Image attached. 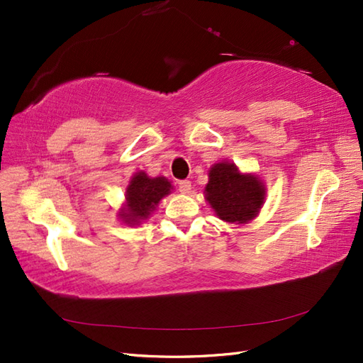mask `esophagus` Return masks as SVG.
Listing matches in <instances>:
<instances>
[{
  "instance_id": "34e87169",
  "label": "esophagus",
  "mask_w": 363,
  "mask_h": 363,
  "mask_svg": "<svg viewBox=\"0 0 363 363\" xmlns=\"http://www.w3.org/2000/svg\"><path fill=\"white\" fill-rule=\"evenodd\" d=\"M191 188H192V184H191L189 180H180L179 182V191L182 194H188L191 191Z\"/></svg>"
}]
</instances>
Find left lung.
I'll list each match as a JSON object with an SVG mask.
<instances>
[{"mask_svg":"<svg viewBox=\"0 0 363 363\" xmlns=\"http://www.w3.org/2000/svg\"><path fill=\"white\" fill-rule=\"evenodd\" d=\"M206 200L227 223H247L265 200V188L255 175H244L233 163H216L208 171Z\"/></svg>","mask_w":363,"mask_h":363,"instance_id":"left-lung-1","label":"left lung"}]
</instances>
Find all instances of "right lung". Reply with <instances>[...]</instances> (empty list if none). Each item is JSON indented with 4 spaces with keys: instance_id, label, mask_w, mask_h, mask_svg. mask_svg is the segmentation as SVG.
Wrapping results in <instances>:
<instances>
[{
    "instance_id": "add662e5",
    "label": "right lung",
    "mask_w": 363,
    "mask_h": 363,
    "mask_svg": "<svg viewBox=\"0 0 363 363\" xmlns=\"http://www.w3.org/2000/svg\"><path fill=\"white\" fill-rule=\"evenodd\" d=\"M169 191L171 183L164 177L150 179L145 172H138L127 188V207L123 208L121 216L127 224L139 223L140 219L148 218Z\"/></svg>"
}]
</instances>
